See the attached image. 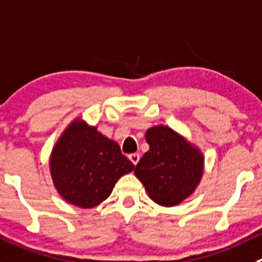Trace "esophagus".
Here are the masks:
<instances>
[{"instance_id": "esophagus-1", "label": "esophagus", "mask_w": 262, "mask_h": 262, "mask_svg": "<svg viewBox=\"0 0 262 262\" xmlns=\"http://www.w3.org/2000/svg\"><path fill=\"white\" fill-rule=\"evenodd\" d=\"M128 157H129V160H130V161L133 162L134 165L138 164V161H139V155L138 154H130Z\"/></svg>"}]
</instances>
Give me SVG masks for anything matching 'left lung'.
<instances>
[{
  "label": "left lung",
  "mask_w": 262,
  "mask_h": 262,
  "mask_svg": "<svg viewBox=\"0 0 262 262\" xmlns=\"http://www.w3.org/2000/svg\"><path fill=\"white\" fill-rule=\"evenodd\" d=\"M149 149L134 174L149 199L164 207L177 206L199 187L205 166L204 154L167 125H156L144 134Z\"/></svg>",
  "instance_id": "obj_1"
}]
</instances>
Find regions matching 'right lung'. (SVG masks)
<instances>
[{
	"instance_id": "obj_1",
	"label": "right lung",
	"mask_w": 262,
	"mask_h": 262,
	"mask_svg": "<svg viewBox=\"0 0 262 262\" xmlns=\"http://www.w3.org/2000/svg\"><path fill=\"white\" fill-rule=\"evenodd\" d=\"M133 169L115 141L80 118L62 132L50 156L56 190L65 201L82 209L105 201L116 182Z\"/></svg>"
}]
</instances>
